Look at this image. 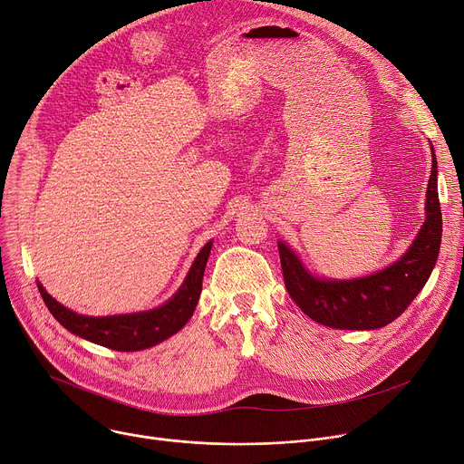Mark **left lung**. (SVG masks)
<instances>
[{
  "label": "left lung",
  "mask_w": 464,
  "mask_h": 464,
  "mask_svg": "<svg viewBox=\"0 0 464 464\" xmlns=\"http://www.w3.org/2000/svg\"><path fill=\"white\" fill-rule=\"evenodd\" d=\"M442 211L437 189V160L425 198V223L409 251L390 267L364 278L324 280L312 276L282 241L278 255L284 284L295 304L314 322L333 329H381L400 317L430 278L440 251Z\"/></svg>",
  "instance_id": "8db88e82"
}]
</instances>
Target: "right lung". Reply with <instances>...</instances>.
<instances>
[{"label":"right lung","instance_id":"1","mask_svg":"<svg viewBox=\"0 0 464 464\" xmlns=\"http://www.w3.org/2000/svg\"><path fill=\"white\" fill-rule=\"evenodd\" d=\"M209 251L211 241L202 246V251L195 258L182 288L163 306L149 312L91 317L76 314L59 304L53 297L46 294L41 284L39 292L52 315L72 334L115 351L147 349L167 340L189 322L202 292V276Z\"/></svg>","mask_w":464,"mask_h":464}]
</instances>
